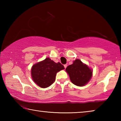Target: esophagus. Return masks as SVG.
<instances>
[{"label": "esophagus", "mask_w": 121, "mask_h": 121, "mask_svg": "<svg viewBox=\"0 0 121 121\" xmlns=\"http://www.w3.org/2000/svg\"><path fill=\"white\" fill-rule=\"evenodd\" d=\"M67 66V65H64V67H65V68H66Z\"/></svg>", "instance_id": "1"}]
</instances>
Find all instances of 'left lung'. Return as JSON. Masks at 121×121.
I'll return each instance as SVG.
<instances>
[{"label": "left lung", "mask_w": 121, "mask_h": 121, "mask_svg": "<svg viewBox=\"0 0 121 121\" xmlns=\"http://www.w3.org/2000/svg\"><path fill=\"white\" fill-rule=\"evenodd\" d=\"M71 82L78 86H83L89 82L92 76V70L79 59H76L72 65L65 69Z\"/></svg>", "instance_id": "left-lung-1"}]
</instances>
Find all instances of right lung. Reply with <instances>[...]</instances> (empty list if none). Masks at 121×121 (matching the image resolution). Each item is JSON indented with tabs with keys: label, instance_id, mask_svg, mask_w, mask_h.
Returning a JSON list of instances; mask_svg holds the SVG:
<instances>
[{
	"label": "right lung",
	"instance_id": "1",
	"mask_svg": "<svg viewBox=\"0 0 121 121\" xmlns=\"http://www.w3.org/2000/svg\"><path fill=\"white\" fill-rule=\"evenodd\" d=\"M65 69L60 62L56 63L49 58L32 65V78L37 85L42 88L50 86L56 81V73Z\"/></svg>",
	"mask_w": 121,
	"mask_h": 121
}]
</instances>
